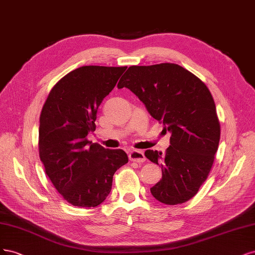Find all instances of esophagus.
Segmentation results:
<instances>
[{
    "mask_svg": "<svg viewBox=\"0 0 255 255\" xmlns=\"http://www.w3.org/2000/svg\"><path fill=\"white\" fill-rule=\"evenodd\" d=\"M129 160L133 161L136 163H142L146 160L144 152L142 150H136V149H132L131 151H129Z\"/></svg>",
    "mask_w": 255,
    "mask_h": 255,
    "instance_id": "obj_1",
    "label": "esophagus"
}]
</instances>
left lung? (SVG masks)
<instances>
[{
  "mask_svg": "<svg viewBox=\"0 0 255 255\" xmlns=\"http://www.w3.org/2000/svg\"><path fill=\"white\" fill-rule=\"evenodd\" d=\"M121 79L118 88L133 92L171 133L165 153L145 151L162 169L152 196L169 205L188 201L207 180L218 149L220 125L210 90L175 63L132 65Z\"/></svg>",
  "mask_w": 255,
  "mask_h": 255,
  "instance_id": "obj_1",
  "label": "left lung"
}]
</instances>
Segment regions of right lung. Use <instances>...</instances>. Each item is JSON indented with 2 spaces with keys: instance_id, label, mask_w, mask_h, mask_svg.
<instances>
[{
  "instance_id": "right-lung-1",
  "label": "right lung",
  "mask_w": 255,
  "mask_h": 255,
  "mask_svg": "<svg viewBox=\"0 0 255 255\" xmlns=\"http://www.w3.org/2000/svg\"><path fill=\"white\" fill-rule=\"evenodd\" d=\"M127 67L86 65L62 77L40 114L39 155L58 193L74 207L94 208L112 188L113 175L128 162L122 149L88 141L96 113Z\"/></svg>"
}]
</instances>
